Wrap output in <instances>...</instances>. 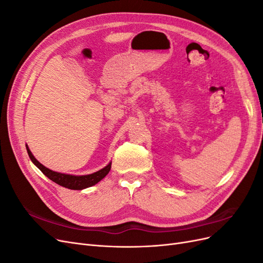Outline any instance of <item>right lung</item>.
<instances>
[{
  "label": "right lung",
  "instance_id": "add662e5",
  "mask_svg": "<svg viewBox=\"0 0 263 263\" xmlns=\"http://www.w3.org/2000/svg\"><path fill=\"white\" fill-rule=\"evenodd\" d=\"M26 149H27L30 160L33 161V163L45 174L47 178H49L51 181L57 183V184L70 190H82V189L90 187L94 184H97L98 182H100L109 172L110 164H112V163H108L105 168H103L102 170L94 172L92 174H87V176H70V174L54 172L49 170L48 168H46V166H44L41 162L36 160V158L33 156V154L30 153V150L28 149L27 146H26Z\"/></svg>",
  "mask_w": 263,
  "mask_h": 263
}]
</instances>
